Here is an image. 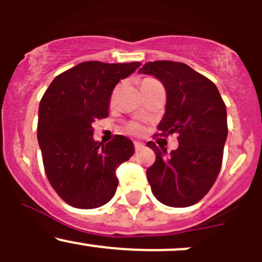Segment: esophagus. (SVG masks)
Returning a JSON list of instances; mask_svg holds the SVG:
<instances>
[{
	"label": "esophagus",
	"mask_w": 262,
	"mask_h": 262,
	"mask_svg": "<svg viewBox=\"0 0 262 262\" xmlns=\"http://www.w3.org/2000/svg\"><path fill=\"white\" fill-rule=\"evenodd\" d=\"M134 148H136V150L138 152V150H141L142 148H144V144L142 143V142L136 141V142H134Z\"/></svg>",
	"instance_id": "1"
}]
</instances>
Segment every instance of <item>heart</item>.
<instances>
[{
    "label": "heart",
    "mask_w": 262,
    "mask_h": 262,
    "mask_svg": "<svg viewBox=\"0 0 262 262\" xmlns=\"http://www.w3.org/2000/svg\"><path fill=\"white\" fill-rule=\"evenodd\" d=\"M146 80H149V78H146ZM130 130L132 132H139L141 130V125H138V124H132Z\"/></svg>",
    "instance_id": "b5f03b06"
}]
</instances>
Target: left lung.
Listing matches in <instances>:
<instances>
[{
	"instance_id": "1",
	"label": "left lung",
	"mask_w": 262,
	"mask_h": 262,
	"mask_svg": "<svg viewBox=\"0 0 262 262\" xmlns=\"http://www.w3.org/2000/svg\"><path fill=\"white\" fill-rule=\"evenodd\" d=\"M138 73L155 76L166 90V112L158 124L162 136L178 133L171 150L147 146L156 162L147 170L153 195L162 204L184 208L196 204L213 186L223 160L227 109L212 81L180 62H148Z\"/></svg>"
}]
</instances>
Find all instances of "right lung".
Masks as SVG:
<instances>
[{
	"label": "right lung",
	"instance_id": "obj_1",
	"mask_svg": "<svg viewBox=\"0 0 262 262\" xmlns=\"http://www.w3.org/2000/svg\"><path fill=\"white\" fill-rule=\"evenodd\" d=\"M139 66L80 63L57 76L41 97L38 142L47 178L72 207L95 209L115 195L116 168L134 155V144L124 136L106 144L95 141L92 123L106 118L116 83Z\"/></svg>",
	"mask_w": 262,
	"mask_h": 262
}]
</instances>
